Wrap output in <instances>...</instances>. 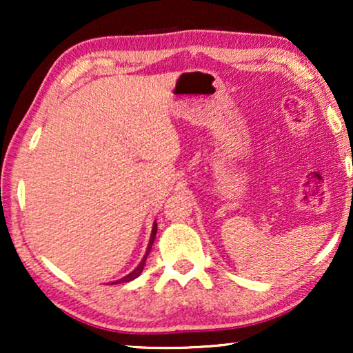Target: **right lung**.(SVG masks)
I'll return each instance as SVG.
<instances>
[{"label": "right lung", "instance_id": "add662e5", "mask_svg": "<svg viewBox=\"0 0 353 353\" xmlns=\"http://www.w3.org/2000/svg\"><path fill=\"white\" fill-rule=\"evenodd\" d=\"M156 233H157V223H154V225H152V233H151V239H149V245H148V250H146V255H144L141 262H139L138 267L134 268L132 273H128L127 276L120 278L119 281H115V284H120V283H128V281H132V279L138 278L139 274H141L143 268H144V263H146V259H148V255H149V250H151V248H152V243H154V239H156ZM112 284H114V283H112Z\"/></svg>", "mask_w": 353, "mask_h": 353}]
</instances>
